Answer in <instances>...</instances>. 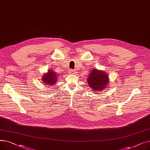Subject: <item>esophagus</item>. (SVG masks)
Here are the masks:
<instances>
[{"instance_id": "obj_1", "label": "esophagus", "mask_w": 150, "mask_h": 150, "mask_svg": "<svg viewBox=\"0 0 150 150\" xmlns=\"http://www.w3.org/2000/svg\"><path fill=\"white\" fill-rule=\"evenodd\" d=\"M76 73V70H74V69H70L69 70V74H75Z\"/></svg>"}]
</instances>
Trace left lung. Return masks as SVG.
I'll return each instance as SVG.
<instances>
[{"instance_id":"1","label":"left lung","mask_w":150,"mask_h":150,"mask_svg":"<svg viewBox=\"0 0 150 150\" xmlns=\"http://www.w3.org/2000/svg\"><path fill=\"white\" fill-rule=\"evenodd\" d=\"M87 80L89 87L92 88L93 91H98L105 88L109 81V77L103 71L93 69L91 70Z\"/></svg>"}]
</instances>
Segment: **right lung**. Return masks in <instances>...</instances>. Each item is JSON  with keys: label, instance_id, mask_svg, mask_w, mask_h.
Masks as SVG:
<instances>
[{"label": "right lung", "instance_id": "right-lung-1", "mask_svg": "<svg viewBox=\"0 0 150 150\" xmlns=\"http://www.w3.org/2000/svg\"><path fill=\"white\" fill-rule=\"evenodd\" d=\"M57 76L56 72H54L52 70H49L48 73L44 75L42 78V81L44 82L45 85L53 86L57 82Z\"/></svg>", "mask_w": 150, "mask_h": 150}]
</instances>
